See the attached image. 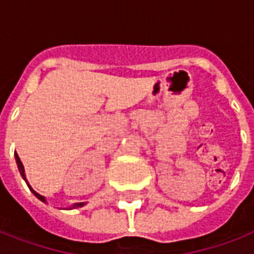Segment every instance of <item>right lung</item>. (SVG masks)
I'll use <instances>...</instances> for the list:
<instances>
[{"mask_svg": "<svg viewBox=\"0 0 254 254\" xmlns=\"http://www.w3.org/2000/svg\"><path fill=\"white\" fill-rule=\"evenodd\" d=\"M15 162H17V166H18L19 174H21V176H22V178H23V180H25V182H26L27 187H29V188H30V190H31V192H33V193H34L35 197H38L39 200H41V201L46 202V198L43 197L42 194L37 193V192H35V190H33V188H31L30 184H29V183H27V180H26V175H25V170H23V164H22V162H21V160H19L18 155H17V154H15ZM83 205H84V202H76V204H74V205H72V207L68 208V209H72V208H79V207H83Z\"/></svg>", "mask_w": 254, "mask_h": 254, "instance_id": "1", "label": "right lung"}]
</instances>
